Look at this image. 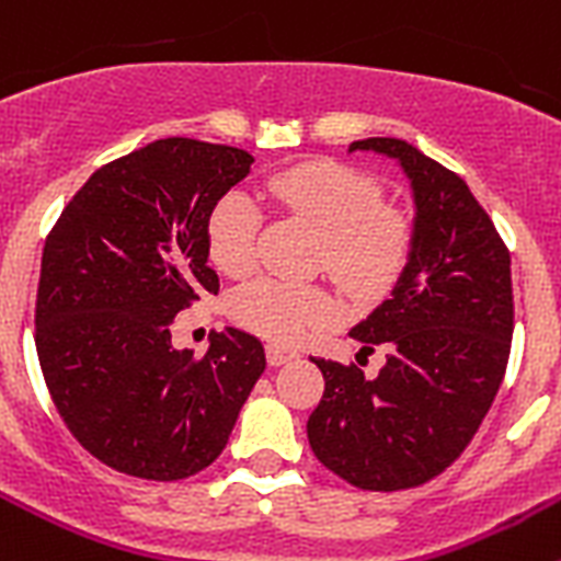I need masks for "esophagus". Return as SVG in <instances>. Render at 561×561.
<instances>
[{
	"instance_id": "esophagus-1",
	"label": "esophagus",
	"mask_w": 561,
	"mask_h": 561,
	"mask_svg": "<svg viewBox=\"0 0 561 561\" xmlns=\"http://www.w3.org/2000/svg\"><path fill=\"white\" fill-rule=\"evenodd\" d=\"M295 356H297L295 348L277 345V342H270V345H266V359H270V365H284V362L295 359Z\"/></svg>"
}]
</instances>
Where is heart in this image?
I'll return each mask as SVG.
<instances>
[{"mask_svg": "<svg viewBox=\"0 0 561 561\" xmlns=\"http://www.w3.org/2000/svg\"><path fill=\"white\" fill-rule=\"evenodd\" d=\"M266 193L297 221L323 236L320 270L356 300L388 291L413 247V225L385 205V187L334 160L295 162L266 176ZM261 213L244 193H225L207 219V252L213 266L230 277L250 275L257 257ZM334 295L325 286H291L257 277L230 297L238 325L275 342H291L334 317Z\"/></svg>", "mask_w": 561, "mask_h": 561, "instance_id": "1", "label": "heart"}]
</instances>
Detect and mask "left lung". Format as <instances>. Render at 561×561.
Here are the masks:
<instances>
[{"instance_id":"1","label":"left lung","mask_w":561,"mask_h":561,"mask_svg":"<svg viewBox=\"0 0 561 561\" xmlns=\"http://www.w3.org/2000/svg\"><path fill=\"white\" fill-rule=\"evenodd\" d=\"M396 157L413 182L415 230L393 297L351 329L379 376L314 359L325 390L306 433L317 460L368 492H401L460 458L492 408L514 334L512 255L458 173L396 137L351 151Z\"/></svg>"}]
</instances>
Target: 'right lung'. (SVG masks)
<instances>
[{"instance_id": "1", "label": "right lung", "mask_w": 561, "mask_h": 561, "mask_svg": "<svg viewBox=\"0 0 561 561\" xmlns=\"http://www.w3.org/2000/svg\"><path fill=\"white\" fill-rule=\"evenodd\" d=\"M250 165L244 148L153 140L98 168L44 241V381L69 433L114 472L207 469L264 374V345L247 331H216L202 359L171 345L173 317L219 295L207 219Z\"/></svg>"}]
</instances>
